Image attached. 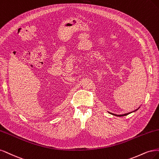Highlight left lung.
<instances>
[{"label": "left lung", "mask_w": 159, "mask_h": 159, "mask_svg": "<svg viewBox=\"0 0 159 159\" xmlns=\"http://www.w3.org/2000/svg\"><path fill=\"white\" fill-rule=\"evenodd\" d=\"M139 108H137V110H134V111H131V112H129V113L124 114H121V115H117V114H112V113H111V112H109V111H108V113H110V114H112V115H114V116H119V117H121V116H125L129 115V114L132 113V112H135V111H136L137 110H139Z\"/></svg>", "instance_id": "1"}]
</instances>
